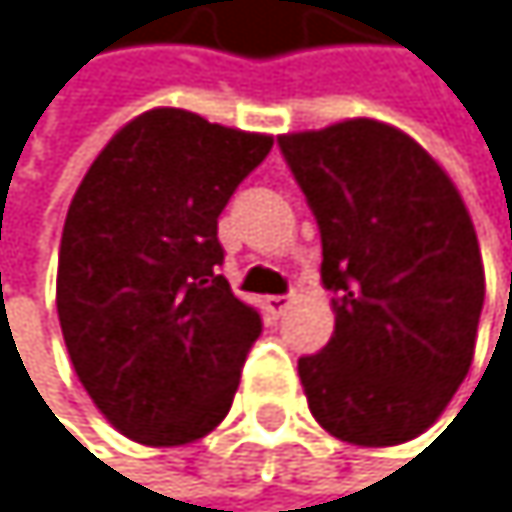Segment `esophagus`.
Instances as JSON below:
<instances>
[{"label":"esophagus","instance_id":"34e87169","mask_svg":"<svg viewBox=\"0 0 512 512\" xmlns=\"http://www.w3.org/2000/svg\"><path fill=\"white\" fill-rule=\"evenodd\" d=\"M264 303H267V309H270L273 315H282V312L291 306V297H279V294H276V297H267Z\"/></svg>","mask_w":512,"mask_h":512}]
</instances>
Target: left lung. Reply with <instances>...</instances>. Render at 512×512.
I'll return each mask as SVG.
<instances>
[{
	"mask_svg": "<svg viewBox=\"0 0 512 512\" xmlns=\"http://www.w3.org/2000/svg\"><path fill=\"white\" fill-rule=\"evenodd\" d=\"M321 230L337 324L297 361L315 422L352 446L428 431L464 382L486 300L470 212L404 130L349 118L279 136Z\"/></svg>",
	"mask_w": 512,
	"mask_h": 512,
	"instance_id": "left-lung-1",
	"label": "left lung"
}]
</instances>
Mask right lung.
Segmentation results:
<instances>
[{"mask_svg": "<svg viewBox=\"0 0 512 512\" xmlns=\"http://www.w3.org/2000/svg\"><path fill=\"white\" fill-rule=\"evenodd\" d=\"M273 148L151 108L96 154L69 203L57 315L96 410L142 446H185L230 413L261 315L221 276L218 215Z\"/></svg>", "mask_w": 512, "mask_h": 512, "instance_id": "add662e5", "label": "right lung"}]
</instances>
